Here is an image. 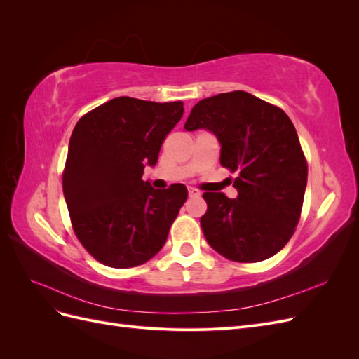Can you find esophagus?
Wrapping results in <instances>:
<instances>
[{"label":"esophagus","mask_w":359,"mask_h":359,"mask_svg":"<svg viewBox=\"0 0 359 359\" xmlns=\"http://www.w3.org/2000/svg\"><path fill=\"white\" fill-rule=\"evenodd\" d=\"M189 196L190 198H198V196H201V191H198L196 189H189Z\"/></svg>","instance_id":"1"}]
</instances>
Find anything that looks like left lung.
I'll use <instances>...</instances> for the list:
<instances>
[{
  "label": "left lung",
  "instance_id": "obj_1",
  "mask_svg": "<svg viewBox=\"0 0 359 359\" xmlns=\"http://www.w3.org/2000/svg\"><path fill=\"white\" fill-rule=\"evenodd\" d=\"M184 128H205L220 142V165L236 173L235 199L203 193L201 226L208 244L233 262L278 253L298 224L307 163L289 116L245 91L217 94L193 107Z\"/></svg>",
  "mask_w": 359,
  "mask_h": 359
}]
</instances>
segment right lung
Here are the masks:
<instances>
[{
    "instance_id": "add662e5",
    "label": "right lung",
    "mask_w": 359,
    "mask_h": 359,
    "mask_svg": "<svg viewBox=\"0 0 359 359\" xmlns=\"http://www.w3.org/2000/svg\"><path fill=\"white\" fill-rule=\"evenodd\" d=\"M184 114L181 102L116 97L83 115L69 142L62 191L76 236L106 266L132 268L165 245L187 199L184 184L156 190L144 181L163 140Z\"/></svg>"
}]
</instances>
